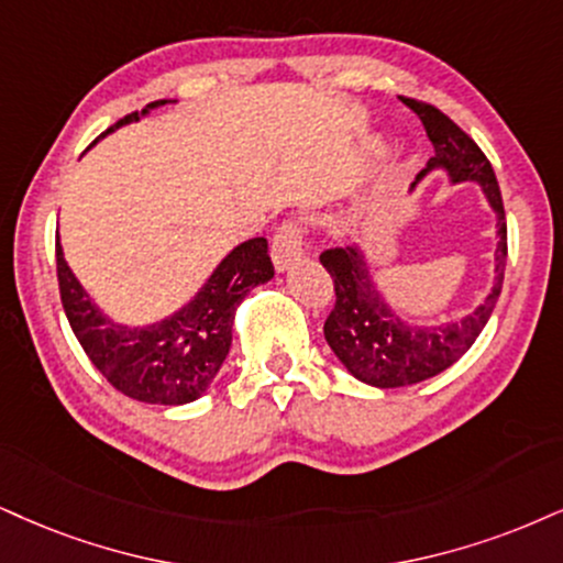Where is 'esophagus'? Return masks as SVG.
Instances as JSON below:
<instances>
[{"label": "esophagus", "mask_w": 563, "mask_h": 563, "mask_svg": "<svg viewBox=\"0 0 563 563\" xmlns=\"http://www.w3.org/2000/svg\"><path fill=\"white\" fill-rule=\"evenodd\" d=\"M271 258L276 271H287L302 258V227L300 221H284L271 245Z\"/></svg>", "instance_id": "1"}]
</instances>
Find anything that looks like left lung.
<instances>
[{"instance_id":"1","label":"left lung","mask_w":563,"mask_h":563,"mask_svg":"<svg viewBox=\"0 0 563 563\" xmlns=\"http://www.w3.org/2000/svg\"><path fill=\"white\" fill-rule=\"evenodd\" d=\"M401 99V96H399ZM420 117L422 128L433 143L435 156L412 183V190L422 183L428 172H446L451 185L477 183L488 206L498 219L496 245V276L494 287L481 305L470 313L441 323H409L378 289L373 271L367 266L365 250L334 247L321 255L323 268L334 279L336 302L323 323L325 342L346 371L357 380L376 388H399L428 380L446 371L460 360L494 313L498 295L504 287L506 268V217L504 200L498 190L494 166L477 143L456 128L446 114L430 103L401 99Z\"/></svg>"}]
</instances>
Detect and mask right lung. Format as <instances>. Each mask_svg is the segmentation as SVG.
I'll list each match as a JSON object with an SVG mask.
<instances>
[{"label": "right lung", "instance_id": "right-lung-1", "mask_svg": "<svg viewBox=\"0 0 563 563\" xmlns=\"http://www.w3.org/2000/svg\"><path fill=\"white\" fill-rule=\"evenodd\" d=\"M175 103L154 101L143 112L128 114L103 135L122 124L137 122L151 109ZM101 135V137H103ZM57 279L62 308L90 363L124 397L145 405L177 407L196 401L217 378L232 346L238 305L258 284L274 279L266 238L242 242L221 258L196 297L172 316L148 325L117 323L101 313L82 284L67 266L57 232Z\"/></svg>", "mask_w": 563, "mask_h": 563}]
</instances>
